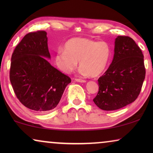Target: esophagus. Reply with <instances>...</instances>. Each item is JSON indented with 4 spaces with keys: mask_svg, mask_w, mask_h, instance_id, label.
Listing matches in <instances>:
<instances>
[{
    "mask_svg": "<svg viewBox=\"0 0 153 153\" xmlns=\"http://www.w3.org/2000/svg\"><path fill=\"white\" fill-rule=\"evenodd\" d=\"M75 80H76V81H77V82H80V83H85V82H86V81H85V80H83V79H76Z\"/></svg>",
    "mask_w": 153,
    "mask_h": 153,
    "instance_id": "esophagus-1",
    "label": "esophagus"
}]
</instances>
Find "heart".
Returning a JSON list of instances; mask_svg holds the SVG:
<instances>
[{"instance_id": "obj_1", "label": "heart", "mask_w": 153, "mask_h": 153, "mask_svg": "<svg viewBox=\"0 0 153 153\" xmlns=\"http://www.w3.org/2000/svg\"><path fill=\"white\" fill-rule=\"evenodd\" d=\"M65 48L56 51L54 60L57 68L65 74L74 71L79 62L81 74L99 76L106 70L111 55V49L106 42L81 37L68 40Z\"/></svg>"}]
</instances>
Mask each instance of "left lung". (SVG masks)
I'll return each instance as SVG.
<instances>
[{"label": "left lung", "instance_id": "1", "mask_svg": "<svg viewBox=\"0 0 153 153\" xmlns=\"http://www.w3.org/2000/svg\"><path fill=\"white\" fill-rule=\"evenodd\" d=\"M145 76L141 49L131 37L118 36L115 41L114 59L97 80L99 91L93 102L104 111L124 107L138 97Z\"/></svg>", "mask_w": 153, "mask_h": 153}]
</instances>
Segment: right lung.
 <instances>
[{"instance_id": "1", "label": "right lung", "mask_w": 153, "mask_h": 153, "mask_svg": "<svg viewBox=\"0 0 153 153\" xmlns=\"http://www.w3.org/2000/svg\"><path fill=\"white\" fill-rule=\"evenodd\" d=\"M47 32L26 34L11 58L10 80L16 97L26 107L38 112L53 109L71 79L49 63Z\"/></svg>"}]
</instances>
